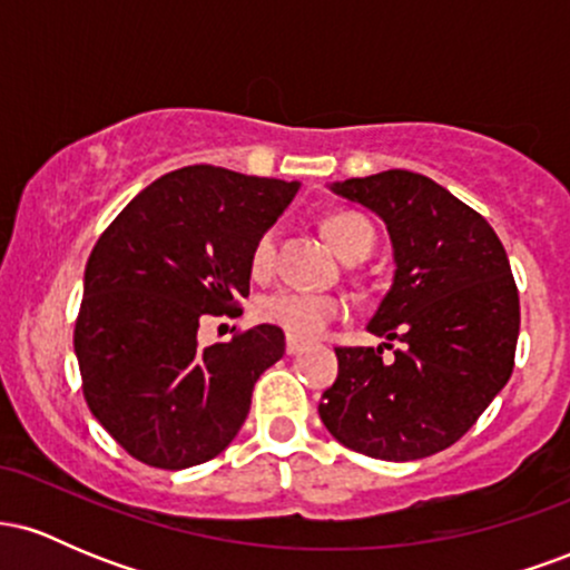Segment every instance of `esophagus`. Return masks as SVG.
I'll use <instances>...</instances> for the list:
<instances>
[{
  "label": "esophagus",
  "instance_id": "1",
  "mask_svg": "<svg viewBox=\"0 0 570 570\" xmlns=\"http://www.w3.org/2000/svg\"><path fill=\"white\" fill-rule=\"evenodd\" d=\"M305 351V343L303 340H297V337H286V353H289V356H297V353H303Z\"/></svg>",
  "mask_w": 570,
  "mask_h": 570
}]
</instances>
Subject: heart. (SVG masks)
Listing matches in <instances>:
<instances>
[{
    "instance_id": "1",
    "label": "heart",
    "mask_w": 570,
    "mask_h": 570,
    "mask_svg": "<svg viewBox=\"0 0 570 570\" xmlns=\"http://www.w3.org/2000/svg\"><path fill=\"white\" fill-rule=\"evenodd\" d=\"M276 238L278 233L265 230L254 240L252 257H248V267L257 278H265L273 271L276 263ZM326 238L335 246V252L343 259L367 257L375 246V230L362 214L343 212L335 217L326 219ZM259 322L278 326L289 337L297 340H313L324 335L332 324L345 316V303L332 294H316V292H299V289H284L267 292L254 305Z\"/></svg>"
}]
</instances>
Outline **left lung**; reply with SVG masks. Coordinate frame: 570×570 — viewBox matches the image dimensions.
I'll use <instances>...</instances> for the list:
<instances>
[{
  "label": "left lung",
  "instance_id": "obj_1",
  "mask_svg": "<svg viewBox=\"0 0 570 570\" xmlns=\"http://www.w3.org/2000/svg\"><path fill=\"white\" fill-rule=\"evenodd\" d=\"M385 222L394 284L367 330L383 348H335L340 372L318 415L340 444L417 461L474 426L514 370L520 294L482 214L423 174L383 171L332 187Z\"/></svg>",
  "mask_w": 570,
  "mask_h": 570
}]
</instances>
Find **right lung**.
<instances>
[{
	"label": "right lung",
	"instance_id": "obj_1",
	"mask_svg": "<svg viewBox=\"0 0 570 570\" xmlns=\"http://www.w3.org/2000/svg\"><path fill=\"white\" fill-rule=\"evenodd\" d=\"M297 193L294 181L217 166L160 176L98 235L75 353L96 421L155 469L217 458L252 407V389L284 356L273 324L198 345L200 322L240 313L254 240Z\"/></svg>",
	"mask_w": 570,
	"mask_h": 570
}]
</instances>
